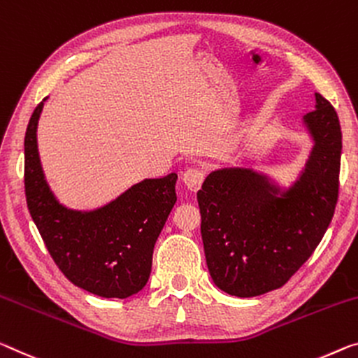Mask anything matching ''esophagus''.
<instances>
[{
    "label": "esophagus",
    "instance_id": "esophagus-1",
    "mask_svg": "<svg viewBox=\"0 0 358 358\" xmlns=\"http://www.w3.org/2000/svg\"><path fill=\"white\" fill-rule=\"evenodd\" d=\"M203 178H206V173H203L201 169H188L183 173L185 185L188 186V189L192 191V192L201 189V185H202Z\"/></svg>",
    "mask_w": 358,
    "mask_h": 358
}]
</instances>
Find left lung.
I'll return each instance as SVG.
<instances>
[{"instance_id":"left-lung-1","label":"left lung","mask_w":358,"mask_h":358,"mask_svg":"<svg viewBox=\"0 0 358 358\" xmlns=\"http://www.w3.org/2000/svg\"><path fill=\"white\" fill-rule=\"evenodd\" d=\"M299 124L312 148L290 183L252 167H221L197 192L210 277L231 296L253 298L285 285L331 223L343 150L339 119L315 94V110Z\"/></svg>"}]
</instances>
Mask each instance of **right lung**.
Listing matches in <instances>:
<instances>
[{
  "instance_id": "add662e5",
  "label": "right lung",
  "mask_w": 358,
  "mask_h": 358,
  "mask_svg": "<svg viewBox=\"0 0 358 358\" xmlns=\"http://www.w3.org/2000/svg\"><path fill=\"white\" fill-rule=\"evenodd\" d=\"M25 132V196L50 257L76 287L101 298H129L148 283L152 250L177 202L178 175L145 178L103 206L79 210L57 199L38 151L44 101Z\"/></svg>"
}]
</instances>
